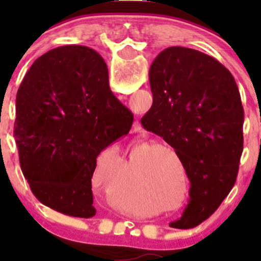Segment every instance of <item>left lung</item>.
<instances>
[{
	"label": "left lung",
	"instance_id": "8db88e82",
	"mask_svg": "<svg viewBox=\"0 0 261 261\" xmlns=\"http://www.w3.org/2000/svg\"><path fill=\"white\" fill-rule=\"evenodd\" d=\"M153 106L141 124L174 147L191 181L176 229L214 213L234 187L243 150L244 112L234 77L212 56L168 47L151 62Z\"/></svg>",
	"mask_w": 261,
	"mask_h": 261
}]
</instances>
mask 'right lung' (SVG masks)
I'll use <instances>...</instances> for the list:
<instances>
[{
    "mask_svg": "<svg viewBox=\"0 0 261 261\" xmlns=\"http://www.w3.org/2000/svg\"><path fill=\"white\" fill-rule=\"evenodd\" d=\"M132 123L96 50L64 45L39 57L18 90L14 124L20 168L36 199L66 216H95L96 158Z\"/></svg>",
    "mask_w": 261,
    "mask_h": 261,
    "instance_id": "right-lung-1",
    "label": "right lung"
}]
</instances>
